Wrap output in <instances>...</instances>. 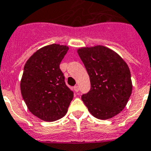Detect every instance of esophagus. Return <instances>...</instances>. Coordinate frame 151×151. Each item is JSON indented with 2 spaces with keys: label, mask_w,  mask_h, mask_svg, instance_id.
<instances>
[{
  "label": "esophagus",
  "mask_w": 151,
  "mask_h": 151,
  "mask_svg": "<svg viewBox=\"0 0 151 151\" xmlns=\"http://www.w3.org/2000/svg\"><path fill=\"white\" fill-rule=\"evenodd\" d=\"M73 89H74V90L76 93H78V91H79V87H78V86H75Z\"/></svg>",
  "instance_id": "obj_1"
}]
</instances>
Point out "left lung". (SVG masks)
<instances>
[{
    "instance_id": "1",
    "label": "left lung",
    "mask_w": 151,
    "mask_h": 151,
    "mask_svg": "<svg viewBox=\"0 0 151 151\" xmlns=\"http://www.w3.org/2000/svg\"><path fill=\"white\" fill-rule=\"evenodd\" d=\"M90 78L91 89L82 96L89 113L99 119L115 116L125 108L132 93L130 71L125 61L103 45L78 48Z\"/></svg>"
}]
</instances>
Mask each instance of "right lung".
<instances>
[{
	"label": "right lung",
	"instance_id": "add662e5",
	"mask_svg": "<svg viewBox=\"0 0 151 151\" xmlns=\"http://www.w3.org/2000/svg\"><path fill=\"white\" fill-rule=\"evenodd\" d=\"M68 50L52 44L38 49L24 67L21 92L29 111L44 121L62 118L68 111L73 92L65 83L59 65Z\"/></svg>",
	"mask_w": 151,
	"mask_h": 151
}]
</instances>
